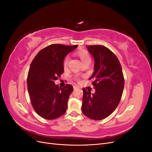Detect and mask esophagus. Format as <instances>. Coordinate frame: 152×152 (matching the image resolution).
Returning <instances> with one entry per match:
<instances>
[{
	"instance_id": "34e87169",
	"label": "esophagus",
	"mask_w": 152,
	"mask_h": 152,
	"mask_svg": "<svg viewBox=\"0 0 152 152\" xmlns=\"http://www.w3.org/2000/svg\"><path fill=\"white\" fill-rule=\"evenodd\" d=\"M79 86H73V89H79Z\"/></svg>"
}]
</instances>
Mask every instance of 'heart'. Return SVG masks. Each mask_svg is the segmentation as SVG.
<instances>
[{
  "label": "heart",
  "mask_w": 152,
  "mask_h": 152,
  "mask_svg": "<svg viewBox=\"0 0 152 152\" xmlns=\"http://www.w3.org/2000/svg\"><path fill=\"white\" fill-rule=\"evenodd\" d=\"M77 54L78 55V56L80 58L82 63H84L85 61H86L87 60H91V57H90V55H89V53L84 49L78 50V51L77 52ZM68 60H69V56H67L65 58V59H64V60H63L64 68H66L67 66Z\"/></svg>",
  "instance_id": "obj_1"
}]
</instances>
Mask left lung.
Masks as SVG:
<instances>
[{
	"instance_id": "obj_1",
	"label": "left lung",
	"mask_w": 152,
	"mask_h": 152,
	"mask_svg": "<svg viewBox=\"0 0 152 152\" xmlns=\"http://www.w3.org/2000/svg\"><path fill=\"white\" fill-rule=\"evenodd\" d=\"M94 59L93 80L95 93L83 88L82 111L86 117L100 121L112 114L120 103L124 87L122 67L118 58L103 45H87Z\"/></svg>"
}]
</instances>
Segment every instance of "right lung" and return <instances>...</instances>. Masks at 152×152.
Masks as SVG:
<instances>
[{
	"instance_id": "add662e5",
	"label": "right lung",
	"mask_w": 152,
	"mask_h": 152,
	"mask_svg": "<svg viewBox=\"0 0 152 152\" xmlns=\"http://www.w3.org/2000/svg\"><path fill=\"white\" fill-rule=\"evenodd\" d=\"M78 45L52 44L44 48L32 61L27 78L31 103L36 113L47 120L57 118L65 113L73 87H64L54 81L64 72L63 60Z\"/></svg>"
}]
</instances>
